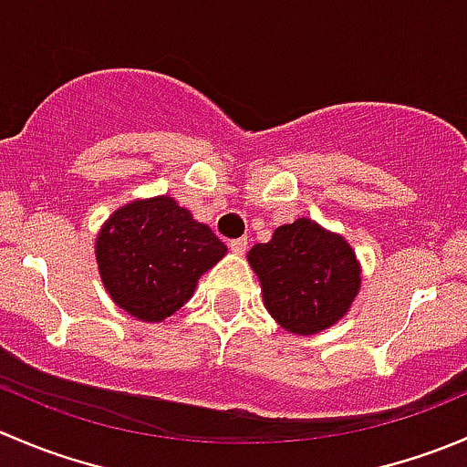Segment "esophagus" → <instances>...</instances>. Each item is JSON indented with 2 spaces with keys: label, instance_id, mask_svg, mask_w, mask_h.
<instances>
[{
  "label": "esophagus",
  "instance_id": "34e87169",
  "mask_svg": "<svg viewBox=\"0 0 467 467\" xmlns=\"http://www.w3.org/2000/svg\"><path fill=\"white\" fill-rule=\"evenodd\" d=\"M228 246H230V251L234 253V255H242V253L246 251V248H248V239H246V237L230 239V242H228Z\"/></svg>",
  "mask_w": 467,
  "mask_h": 467
}]
</instances>
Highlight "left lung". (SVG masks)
Here are the masks:
<instances>
[{"label":"left lung","instance_id":"1","mask_svg":"<svg viewBox=\"0 0 467 467\" xmlns=\"http://www.w3.org/2000/svg\"><path fill=\"white\" fill-rule=\"evenodd\" d=\"M248 262L264 305L286 332L309 337L341 321L361 286L350 244L312 219L280 225L268 244H255Z\"/></svg>","mask_w":467,"mask_h":467}]
</instances>
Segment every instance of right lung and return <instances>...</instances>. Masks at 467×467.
Returning a JSON list of instances; mask_svg holds the SVG:
<instances>
[{"instance_id": "obj_1", "label": "right lung", "mask_w": 467, "mask_h": 467, "mask_svg": "<svg viewBox=\"0 0 467 467\" xmlns=\"http://www.w3.org/2000/svg\"><path fill=\"white\" fill-rule=\"evenodd\" d=\"M94 253L110 298L138 321L160 323L192 298L228 248L171 196H155L121 205Z\"/></svg>"}]
</instances>
